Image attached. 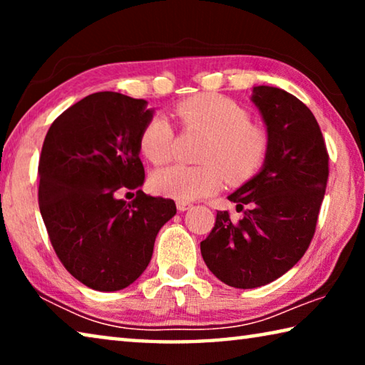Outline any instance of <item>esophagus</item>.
<instances>
[{
	"label": "esophagus",
	"mask_w": 365,
	"mask_h": 365,
	"mask_svg": "<svg viewBox=\"0 0 365 365\" xmlns=\"http://www.w3.org/2000/svg\"><path fill=\"white\" fill-rule=\"evenodd\" d=\"M191 207H193V205H190V202H187V201H177V209L180 212L188 211V209H191Z\"/></svg>",
	"instance_id": "obj_1"
}]
</instances>
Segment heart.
Here are the masks:
<instances>
[{
	"instance_id": "b5f03b06",
	"label": "heart",
	"mask_w": 365,
	"mask_h": 365,
	"mask_svg": "<svg viewBox=\"0 0 365 365\" xmlns=\"http://www.w3.org/2000/svg\"><path fill=\"white\" fill-rule=\"evenodd\" d=\"M174 114L187 128L207 133L200 154L201 165L175 164L156 170L151 185L159 195L195 201L219 191L225 178L240 183L251 178L267 158L270 138L265 128L250 122L238 103L220 95H197L175 104ZM140 151L160 165L174 156V127L164 115H154L140 133Z\"/></svg>"
}]
</instances>
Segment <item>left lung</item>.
I'll list each match as a JSON object with an SVG mask.
<instances>
[{
  "label": "left lung",
  "mask_w": 365,
  "mask_h": 365,
  "mask_svg": "<svg viewBox=\"0 0 365 365\" xmlns=\"http://www.w3.org/2000/svg\"><path fill=\"white\" fill-rule=\"evenodd\" d=\"M251 101L261 113L270 148L261 170L228 200L246 205L233 222L219 211L201 242L209 270L233 288L274 282L299 261L316 232L327 180L329 154L316 117L288 91L259 85Z\"/></svg>",
  "instance_id": "1"
}]
</instances>
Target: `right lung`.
Masks as SVG:
<instances>
[{
  "instance_id": "add662e5",
  "label": "right lung",
  "mask_w": 365,
  "mask_h": 365,
  "mask_svg": "<svg viewBox=\"0 0 365 365\" xmlns=\"http://www.w3.org/2000/svg\"><path fill=\"white\" fill-rule=\"evenodd\" d=\"M148 101L100 91L51 123L38 164L43 222L64 267L96 292H119L151 261L156 237L175 202L145 195L140 133L154 109ZM137 189L127 203L119 189Z\"/></svg>"
}]
</instances>
